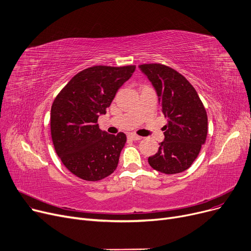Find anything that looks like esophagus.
Masks as SVG:
<instances>
[{
    "label": "esophagus",
    "mask_w": 251,
    "mask_h": 251,
    "mask_svg": "<svg viewBox=\"0 0 251 251\" xmlns=\"http://www.w3.org/2000/svg\"><path fill=\"white\" fill-rule=\"evenodd\" d=\"M128 138L131 139V140H140L142 137L141 136H138L136 134H129L128 135Z\"/></svg>",
    "instance_id": "obj_1"
}]
</instances>
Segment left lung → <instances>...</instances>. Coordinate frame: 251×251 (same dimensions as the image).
<instances>
[{"mask_svg": "<svg viewBox=\"0 0 251 251\" xmlns=\"http://www.w3.org/2000/svg\"><path fill=\"white\" fill-rule=\"evenodd\" d=\"M139 69L151 82L168 124L151 167L164 174L187 170L199 155L207 135V116L194 87L176 70L162 64H143Z\"/></svg>", "mask_w": 251, "mask_h": 251, "instance_id": "left-lung-1", "label": "left lung"}]
</instances>
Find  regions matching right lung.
Wrapping results in <instances>:
<instances>
[{
    "mask_svg": "<svg viewBox=\"0 0 251 251\" xmlns=\"http://www.w3.org/2000/svg\"><path fill=\"white\" fill-rule=\"evenodd\" d=\"M136 66H94L77 73L60 91L50 109V134L64 166L86 181H99L116 170L126 135L100 129L98 119Z\"/></svg>",
    "mask_w": 251,
    "mask_h": 251,
    "instance_id": "1",
    "label": "right lung"
}]
</instances>
